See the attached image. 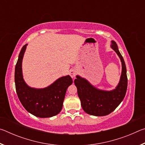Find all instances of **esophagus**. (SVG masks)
Returning <instances> with one entry per match:
<instances>
[{"label": "esophagus", "mask_w": 145, "mask_h": 145, "mask_svg": "<svg viewBox=\"0 0 145 145\" xmlns=\"http://www.w3.org/2000/svg\"><path fill=\"white\" fill-rule=\"evenodd\" d=\"M70 75L71 76V77H72V78H74L75 77V75H76V72H75V70H71L70 72Z\"/></svg>", "instance_id": "34e87169"}]
</instances>
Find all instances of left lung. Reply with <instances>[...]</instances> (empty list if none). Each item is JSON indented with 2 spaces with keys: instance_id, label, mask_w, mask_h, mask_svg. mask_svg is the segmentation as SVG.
Masks as SVG:
<instances>
[{
  "instance_id": "left-lung-1",
  "label": "left lung",
  "mask_w": 145,
  "mask_h": 145,
  "mask_svg": "<svg viewBox=\"0 0 145 145\" xmlns=\"http://www.w3.org/2000/svg\"><path fill=\"white\" fill-rule=\"evenodd\" d=\"M111 46L118 55L122 65L121 78L116 89L111 91L99 90L78 75L74 80L83 110L93 116H102L111 113L123 100L126 94L127 76L125 63L116 43L112 41Z\"/></svg>"
}]
</instances>
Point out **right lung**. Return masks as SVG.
Here are the masks:
<instances>
[{
    "label": "right lung",
    "mask_w": 145,
    "mask_h": 145,
    "mask_svg": "<svg viewBox=\"0 0 145 145\" xmlns=\"http://www.w3.org/2000/svg\"><path fill=\"white\" fill-rule=\"evenodd\" d=\"M27 45L22 48L15 66L14 82L17 95L24 108L34 116L39 118L56 116L62 109L66 92L68 87L72 84V78L70 75L61 77L43 89L29 87L24 82L22 71V63Z\"/></svg>",
    "instance_id": "obj_1"
}]
</instances>
